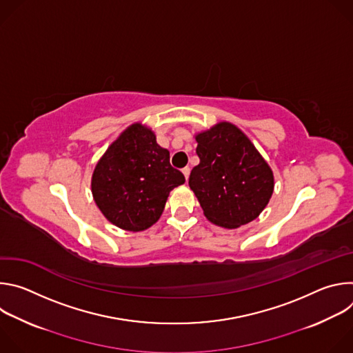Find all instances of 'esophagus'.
<instances>
[{"mask_svg": "<svg viewBox=\"0 0 353 353\" xmlns=\"http://www.w3.org/2000/svg\"><path fill=\"white\" fill-rule=\"evenodd\" d=\"M181 172H183V174H184L185 180H188V176H190V168H184Z\"/></svg>", "mask_w": 353, "mask_h": 353, "instance_id": "obj_1", "label": "esophagus"}]
</instances>
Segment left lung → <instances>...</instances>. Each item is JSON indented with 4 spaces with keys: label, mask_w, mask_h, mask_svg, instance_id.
I'll return each instance as SVG.
<instances>
[{
    "label": "left lung",
    "mask_w": 353,
    "mask_h": 353,
    "mask_svg": "<svg viewBox=\"0 0 353 353\" xmlns=\"http://www.w3.org/2000/svg\"><path fill=\"white\" fill-rule=\"evenodd\" d=\"M199 163L188 185L214 225L236 229L254 221L270 203L274 173L234 124L222 121L195 135Z\"/></svg>",
    "instance_id": "8db88e82"
}]
</instances>
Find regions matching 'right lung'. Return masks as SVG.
<instances>
[{"label": "right lung", "mask_w": 353, "mask_h": 353, "mask_svg": "<svg viewBox=\"0 0 353 353\" xmlns=\"http://www.w3.org/2000/svg\"><path fill=\"white\" fill-rule=\"evenodd\" d=\"M185 181L170 165L169 150L155 132L131 124L108 148L92 174L96 205L120 229L141 232L161 218L169 192Z\"/></svg>", "instance_id": "right-lung-1"}]
</instances>
